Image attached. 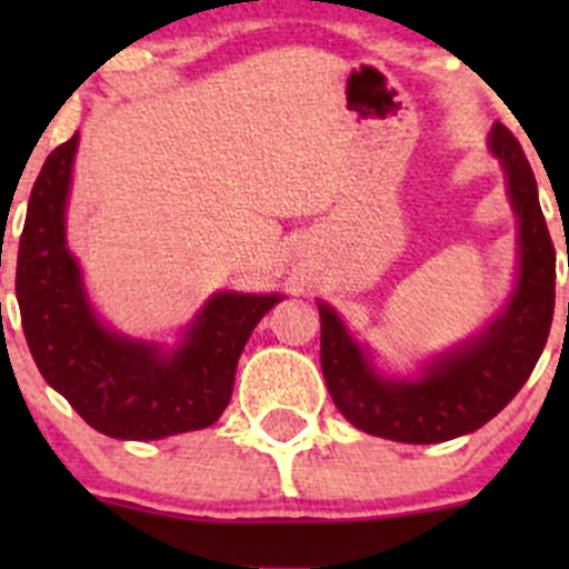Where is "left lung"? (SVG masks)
Listing matches in <instances>:
<instances>
[{"mask_svg": "<svg viewBox=\"0 0 569 569\" xmlns=\"http://www.w3.org/2000/svg\"><path fill=\"white\" fill-rule=\"evenodd\" d=\"M487 146L501 162L518 217V278L507 306L476 336L435 355L418 375L393 377L355 341L336 308L319 300L321 375L341 416L360 432L399 443H443L476 432L515 399L542 355L553 321L556 250L520 142L496 123Z\"/></svg>", "mask_w": 569, "mask_h": 569, "instance_id": "8db88e82", "label": "left lung"}]
</instances>
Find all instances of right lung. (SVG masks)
<instances>
[{
	"label": "right lung",
	"mask_w": 569,
	"mask_h": 569,
	"mask_svg": "<svg viewBox=\"0 0 569 569\" xmlns=\"http://www.w3.org/2000/svg\"><path fill=\"white\" fill-rule=\"evenodd\" d=\"M77 148L79 131L43 162L19 242L16 297L38 371L109 438L159 440L211 427L231 401L250 332L283 295L217 291L173 347L107 327L66 239Z\"/></svg>",
	"instance_id": "1"
}]
</instances>
